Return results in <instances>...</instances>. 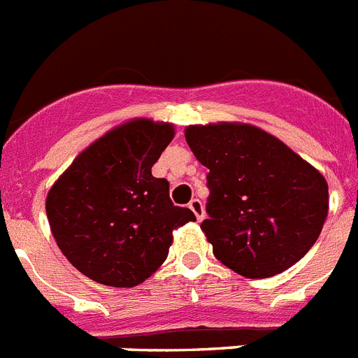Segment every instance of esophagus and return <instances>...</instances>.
<instances>
[{
    "label": "esophagus",
    "mask_w": 358,
    "mask_h": 358,
    "mask_svg": "<svg viewBox=\"0 0 358 358\" xmlns=\"http://www.w3.org/2000/svg\"><path fill=\"white\" fill-rule=\"evenodd\" d=\"M189 209L194 213V216H196V220H203V203L202 200H198V198H193L191 202H189Z\"/></svg>",
    "instance_id": "34e87169"
}]
</instances>
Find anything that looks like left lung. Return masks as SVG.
<instances>
[{
    "label": "left lung",
    "instance_id": "obj_1",
    "mask_svg": "<svg viewBox=\"0 0 358 358\" xmlns=\"http://www.w3.org/2000/svg\"><path fill=\"white\" fill-rule=\"evenodd\" d=\"M185 140L209 169L200 227L224 266L267 278L313 248L327 216V184L315 167L253 125H193Z\"/></svg>",
    "mask_w": 358,
    "mask_h": 358
}]
</instances>
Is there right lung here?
I'll list each match as a JSON object with an SVG mask.
<instances>
[{"label":"right lung","instance_id":"obj_1","mask_svg":"<svg viewBox=\"0 0 358 358\" xmlns=\"http://www.w3.org/2000/svg\"><path fill=\"white\" fill-rule=\"evenodd\" d=\"M171 123L134 120L96 140L47 196L58 248L78 271L113 287H133L165 262L173 231L194 222L171 202L152 165L173 140Z\"/></svg>","mask_w":358,"mask_h":358}]
</instances>
